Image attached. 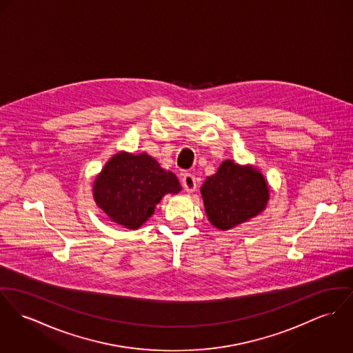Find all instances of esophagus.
<instances>
[{
    "label": "esophagus",
    "mask_w": 353,
    "mask_h": 353,
    "mask_svg": "<svg viewBox=\"0 0 353 353\" xmlns=\"http://www.w3.org/2000/svg\"><path fill=\"white\" fill-rule=\"evenodd\" d=\"M181 183H183L184 190H187L188 193H193L196 190V179H194V176H192L190 173L184 174Z\"/></svg>",
    "instance_id": "obj_1"
}]
</instances>
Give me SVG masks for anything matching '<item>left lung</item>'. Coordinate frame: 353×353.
<instances>
[{
    "label": "left lung",
    "mask_w": 353,
    "mask_h": 353,
    "mask_svg": "<svg viewBox=\"0 0 353 353\" xmlns=\"http://www.w3.org/2000/svg\"><path fill=\"white\" fill-rule=\"evenodd\" d=\"M208 221L220 231H228L262 214L270 200V185L262 172L234 160L220 163L200 188Z\"/></svg>",
    "instance_id": "left-lung-1"
}]
</instances>
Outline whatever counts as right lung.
Segmentation results:
<instances>
[{
  "mask_svg": "<svg viewBox=\"0 0 353 353\" xmlns=\"http://www.w3.org/2000/svg\"><path fill=\"white\" fill-rule=\"evenodd\" d=\"M181 190L179 179L148 153H115L92 184L97 205L110 220L128 230H138L154 214L165 194Z\"/></svg>",
  "mask_w": 353,
  "mask_h": 353,
  "instance_id": "obj_1",
  "label": "right lung"
}]
</instances>
